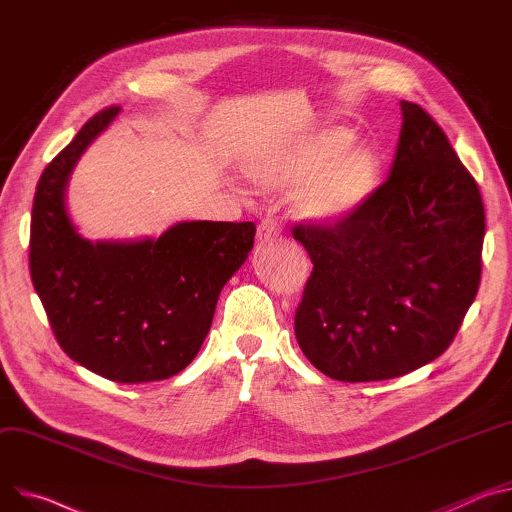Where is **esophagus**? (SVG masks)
Listing matches in <instances>:
<instances>
[{
  "label": "esophagus",
  "instance_id": "1",
  "mask_svg": "<svg viewBox=\"0 0 512 512\" xmlns=\"http://www.w3.org/2000/svg\"><path fill=\"white\" fill-rule=\"evenodd\" d=\"M278 225L276 221L272 219H264L260 225H258V232H256V240L260 246H268V244H274L278 240Z\"/></svg>",
  "mask_w": 512,
  "mask_h": 512
}]
</instances>
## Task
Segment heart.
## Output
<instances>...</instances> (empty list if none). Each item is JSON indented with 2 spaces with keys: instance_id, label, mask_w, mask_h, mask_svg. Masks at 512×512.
<instances>
[{
  "instance_id": "obj_1",
  "label": "heart",
  "mask_w": 512,
  "mask_h": 512,
  "mask_svg": "<svg viewBox=\"0 0 512 512\" xmlns=\"http://www.w3.org/2000/svg\"><path fill=\"white\" fill-rule=\"evenodd\" d=\"M344 126H315L252 152L244 175L264 193L293 189L297 217L331 225L354 215L376 193L382 158L364 142H354Z\"/></svg>"
}]
</instances>
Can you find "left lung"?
<instances>
[{
  "label": "left lung",
  "mask_w": 512,
  "mask_h": 512,
  "mask_svg": "<svg viewBox=\"0 0 512 512\" xmlns=\"http://www.w3.org/2000/svg\"><path fill=\"white\" fill-rule=\"evenodd\" d=\"M401 113L388 181L348 219L293 234L313 262L295 335L333 380H388L433 362L478 293V185L423 107L401 101Z\"/></svg>",
  "instance_id": "8db88e82"
}]
</instances>
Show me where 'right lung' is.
<instances>
[{
    "label": "right lung",
    "mask_w": 512,
    "mask_h": 512,
    "mask_svg": "<svg viewBox=\"0 0 512 512\" xmlns=\"http://www.w3.org/2000/svg\"><path fill=\"white\" fill-rule=\"evenodd\" d=\"M118 113H97L44 168L32 207L30 274L65 354L107 380L138 384L193 362L221 289L254 246L256 225L181 221L158 238H83L67 209L69 181Z\"/></svg>",
    "instance_id": "right-lung-1"
}]
</instances>
